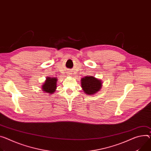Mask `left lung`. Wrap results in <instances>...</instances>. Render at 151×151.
Returning a JSON list of instances; mask_svg holds the SVG:
<instances>
[{
    "instance_id": "1",
    "label": "left lung",
    "mask_w": 151,
    "mask_h": 151,
    "mask_svg": "<svg viewBox=\"0 0 151 151\" xmlns=\"http://www.w3.org/2000/svg\"><path fill=\"white\" fill-rule=\"evenodd\" d=\"M81 87L87 95H93L102 87V81L92 76H86L81 79Z\"/></svg>"
}]
</instances>
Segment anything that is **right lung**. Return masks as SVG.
I'll return each instance as SVG.
<instances>
[{"label": "right lung", "mask_w": 151, "mask_h": 151, "mask_svg": "<svg viewBox=\"0 0 151 151\" xmlns=\"http://www.w3.org/2000/svg\"><path fill=\"white\" fill-rule=\"evenodd\" d=\"M57 79L55 78L47 77L45 83L42 86V90L45 92L52 94L55 91L57 88Z\"/></svg>", "instance_id": "right-lung-1"}]
</instances>
